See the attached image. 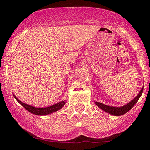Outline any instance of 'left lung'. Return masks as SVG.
<instances>
[{
    "label": "left lung",
    "mask_w": 150,
    "mask_h": 150,
    "mask_svg": "<svg viewBox=\"0 0 150 150\" xmlns=\"http://www.w3.org/2000/svg\"><path fill=\"white\" fill-rule=\"evenodd\" d=\"M143 88H142L141 89V91H139V94L132 101L129 102L128 103L126 104L124 106H121V107H114V106H110V105H105V104L100 103V102H97L96 101L95 103L96 104L98 107L102 109L103 111H105L108 113H110V114L113 115V116H121V115H124V113H127L129 110L132 109L133 108L134 105L137 103V102L138 101V100L139 99L140 96H142L143 92Z\"/></svg>",
    "instance_id": "8db88e82"
}]
</instances>
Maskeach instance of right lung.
<instances>
[{
	"mask_svg": "<svg viewBox=\"0 0 150 150\" xmlns=\"http://www.w3.org/2000/svg\"><path fill=\"white\" fill-rule=\"evenodd\" d=\"M13 96L16 98V100L21 104L22 106L24 107L28 111H29L30 113H33V114L38 115V116H45V115L50 114V113H54L55 111L61 109V108L64 106V104H65V100H63V101L59 102V103L54 104V105H51V106L45 107V108H37V107L31 106V105H28V104L23 103V102H21V100H18L15 96L13 95Z\"/></svg>",
	"mask_w": 150,
	"mask_h": 150,
	"instance_id": "1",
	"label": "right lung"
}]
</instances>
